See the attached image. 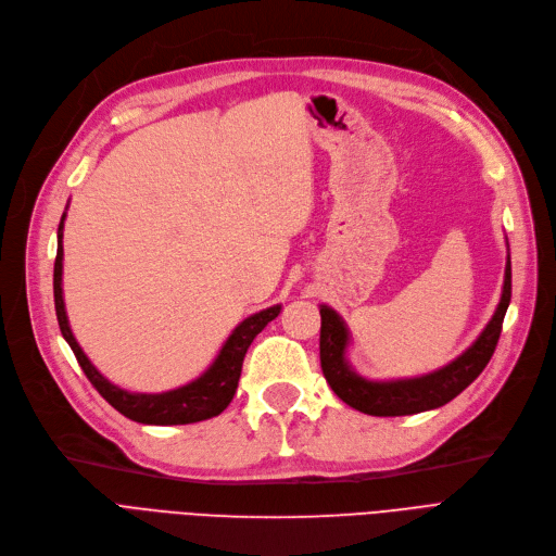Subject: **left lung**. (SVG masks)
Instances as JSON below:
<instances>
[{
  "instance_id": "obj_1",
  "label": "left lung",
  "mask_w": 556,
  "mask_h": 556,
  "mask_svg": "<svg viewBox=\"0 0 556 556\" xmlns=\"http://www.w3.org/2000/svg\"><path fill=\"white\" fill-rule=\"evenodd\" d=\"M510 303V257H506L502 299L493 319L481 330V336L472 342L468 351H463L456 361L440 367L431 374L415 376V379L399 381H367L355 374L346 361L349 328L336 309L321 305V336H319V358L328 386L344 404L351 408L376 415L396 417L415 415L431 408L445 406L468 388L483 371L488 361L493 358L506 307Z\"/></svg>"
}]
</instances>
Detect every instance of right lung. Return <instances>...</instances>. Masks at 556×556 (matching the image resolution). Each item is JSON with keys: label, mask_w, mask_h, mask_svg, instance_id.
Wrapping results in <instances>:
<instances>
[{"label": "right lung", "mask_w": 556, "mask_h": 556, "mask_svg": "<svg viewBox=\"0 0 556 556\" xmlns=\"http://www.w3.org/2000/svg\"><path fill=\"white\" fill-rule=\"evenodd\" d=\"M63 220L65 212L61 216L59 224V235H56V260H54V307H56V319L61 336L65 342L71 344L75 358L79 367L84 369L86 379L93 383V388L106 399V402L114 406L118 413L125 417L141 421V425H157V427H173V425H193V421H203L210 417H216L218 413H224L228 404L232 402V396L237 392V383L241 376V365H243V355H247L251 342L255 340L257 332L262 328L274 321L280 313V305H271L266 309H260V313L251 315L243 319L235 330L232 336L226 340V344L220 346L218 355L214 363L198 376L195 381L175 388L168 392L160 394H148V392H127L111 381H106L104 376L93 367V363L86 358V353L77 344L68 315H65V305H63V287H61V276H63Z\"/></svg>", "instance_id": "1"}]
</instances>
